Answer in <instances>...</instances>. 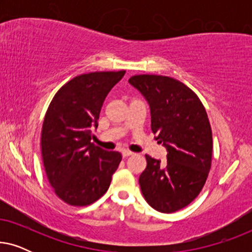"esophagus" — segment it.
Instances as JSON below:
<instances>
[{"mask_svg": "<svg viewBox=\"0 0 252 252\" xmlns=\"http://www.w3.org/2000/svg\"><path fill=\"white\" fill-rule=\"evenodd\" d=\"M133 155V153L132 151H129V150H123V157H128V156H132Z\"/></svg>", "mask_w": 252, "mask_h": 252, "instance_id": "1", "label": "esophagus"}]
</instances>
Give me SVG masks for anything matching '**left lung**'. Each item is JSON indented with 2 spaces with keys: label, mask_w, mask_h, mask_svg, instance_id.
I'll use <instances>...</instances> for the list:
<instances>
[{
  "label": "left lung",
  "mask_w": 252,
  "mask_h": 252,
  "mask_svg": "<svg viewBox=\"0 0 252 252\" xmlns=\"http://www.w3.org/2000/svg\"><path fill=\"white\" fill-rule=\"evenodd\" d=\"M150 105L151 130L166 148V163L146 155L141 191L151 208L172 213L194 201L212 160V130L198 96L173 78L134 75L128 80Z\"/></svg>",
  "instance_id": "left-lung-1"
}]
</instances>
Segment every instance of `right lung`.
I'll list each match as a JSON object with an SVG mask.
<instances>
[{
  "instance_id": "right-lung-1",
  "label": "right lung",
  "mask_w": 252,
  "mask_h": 252,
  "mask_svg": "<svg viewBox=\"0 0 252 252\" xmlns=\"http://www.w3.org/2000/svg\"><path fill=\"white\" fill-rule=\"evenodd\" d=\"M126 71L80 74L62 86L44 116L43 166L55 194L68 205L85 206L105 194L122 161L118 151L91 142L103 102Z\"/></svg>"
}]
</instances>
